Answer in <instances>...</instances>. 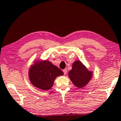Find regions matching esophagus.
<instances>
[{
	"label": "esophagus",
	"instance_id": "esophagus-1",
	"mask_svg": "<svg viewBox=\"0 0 121 121\" xmlns=\"http://www.w3.org/2000/svg\"><path fill=\"white\" fill-rule=\"evenodd\" d=\"M63 72L64 74H66L67 72V69H64L63 70Z\"/></svg>",
	"mask_w": 121,
	"mask_h": 121
}]
</instances>
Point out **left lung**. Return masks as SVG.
I'll return each mask as SVG.
<instances>
[{"mask_svg": "<svg viewBox=\"0 0 121 121\" xmlns=\"http://www.w3.org/2000/svg\"><path fill=\"white\" fill-rule=\"evenodd\" d=\"M68 76L73 84L79 88L86 86L92 77V72L89 71L79 60L73 63L72 69L69 72Z\"/></svg>", "mask_w": 121, "mask_h": 121, "instance_id": "obj_1", "label": "left lung"}]
</instances>
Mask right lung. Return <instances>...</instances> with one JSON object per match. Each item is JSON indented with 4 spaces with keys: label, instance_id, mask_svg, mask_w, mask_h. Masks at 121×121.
I'll return each mask as SVG.
<instances>
[{
    "label": "right lung",
    "instance_id": "obj_1",
    "mask_svg": "<svg viewBox=\"0 0 121 121\" xmlns=\"http://www.w3.org/2000/svg\"><path fill=\"white\" fill-rule=\"evenodd\" d=\"M58 67L48 60H37L29 70V78L31 83L42 90H49L52 87L58 76L63 75Z\"/></svg>",
    "mask_w": 121,
    "mask_h": 121
}]
</instances>
